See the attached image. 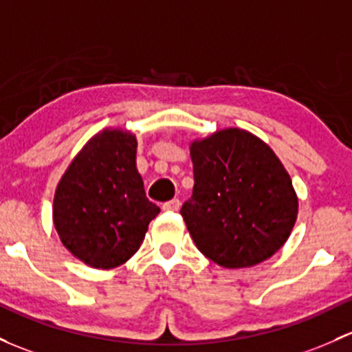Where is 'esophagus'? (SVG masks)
<instances>
[{
  "label": "esophagus",
  "mask_w": 352,
  "mask_h": 352,
  "mask_svg": "<svg viewBox=\"0 0 352 352\" xmlns=\"http://www.w3.org/2000/svg\"><path fill=\"white\" fill-rule=\"evenodd\" d=\"M180 207V201L179 199H172V201L165 202L164 204V210H179Z\"/></svg>",
  "instance_id": "34e87169"
}]
</instances>
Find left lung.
<instances>
[{"label": "left lung", "instance_id": "1", "mask_svg": "<svg viewBox=\"0 0 352 352\" xmlns=\"http://www.w3.org/2000/svg\"><path fill=\"white\" fill-rule=\"evenodd\" d=\"M192 197L180 209L204 256L224 268H248L283 246L298 199L273 150L258 136L226 128L190 143Z\"/></svg>", "mask_w": 352, "mask_h": 352}]
</instances>
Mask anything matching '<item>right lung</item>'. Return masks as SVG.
<instances>
[{
    "instance_id": "right-lung-1",
    "label": "right lung",
    "mask_w": 352,
    "mask_h": 352,
    "mask_svg": "<svg viewBox=\"0 0 352 352\" xmlns=\"http://www.w3.org/2000/svg\"><path fill=\"white\" fill-rule=\"evenodd\" d=\"M136 146L129 131L102 129L76 155L55 188L54 226L60 241L92 268L126 263L160 212L146 199Z\"/></svg>"
}]
</instances>
